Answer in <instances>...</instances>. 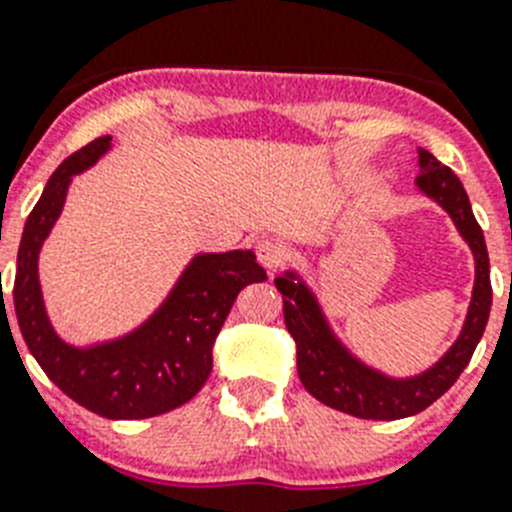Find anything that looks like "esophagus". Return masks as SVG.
Wrapping results in <instances>:
<instances>
[{
	"label": "esophagus",
	"instance_id": "obj_1",
	"mask_svg": "<svg viewBox=\"0 0 512 512\" xmlns=\"http://www.w3.org/2000/svg\"><path fill=\"white\" fill-rule=\"evenodd\" d=\"M256 259H259L264 269L277 271L287 261V248L279 241H274V238H264V241L256 243Z\"/></svg>",
	"mask_w": 512,
	"mask_h": 512
}]
</instances>
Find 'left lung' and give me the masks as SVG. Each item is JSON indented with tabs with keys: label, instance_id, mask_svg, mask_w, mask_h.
<instances>
[{
	"label": "left lung",
	"instance_id": "8db88e82",
	"mask_svg": "<svg viewBox=\"0 0 512 512\" xmlns=\"http://www.w3.org/2000/svg\"><path fill=\"white\" fill-rule=\"evenodd\" d=\"M418 187L454 217L456 228L464 241L472 246L477 261V282H474L472 307L467 325L449 354L443 356L433 369L415 379H387L354 361L330 336L328 325L320 315L318 305L302 282L292 274L277 277L274 284L284 300V325L297 346V374L305 390L315 400L341 413L369 420H397L420 413L438 400L451 384L459 379L464 366L472 359L479 338L485 333L492 305L490 256H487L485 235L474 220L469 197L449 166H443L436 156L420 151Z\"/></svg>",
	"mask_w": 512,
	"mask_h": 512
}]
</instances>
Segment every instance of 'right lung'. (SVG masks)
Segmentation results:
<instances>
[{
  "label": "right lung",
  "mask_w": 512,
  "mask_h": 512,
  "mask_svg": "<svg viewBox=\"0 0 512 512\" xmlns=\"http://www.w3.org/2000/svg\"><path fill=\"white\" fill-rule=\"evenodd\" d=\"M107 148L110 135H102L53 171L22 230L12 297L30 354L63 395L102 418L140 420L169 413L202 390L212 372V346L235 297L248 284L264 282L266 271L251 251L205 253L133 336L94 348L63 343L40 300L38 251L61 212L71 176L92 166Z\"/></svg>",
  "instance_id": "add662e5"
}]
</instances>
